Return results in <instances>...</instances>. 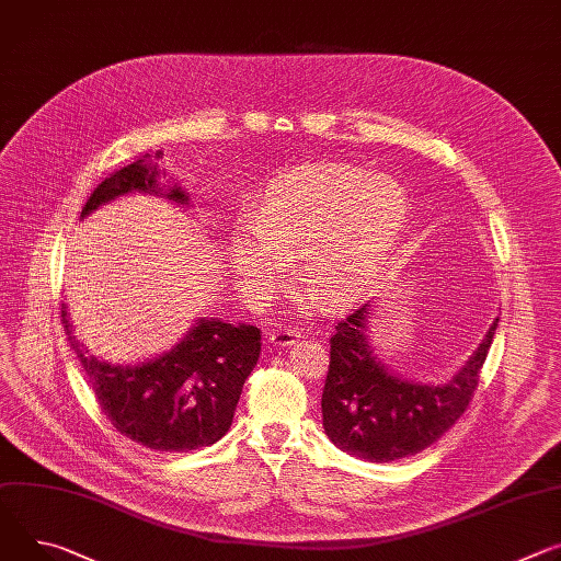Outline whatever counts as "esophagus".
I'll return each instance as SVG.
<instances>
[{"label":"esophagus","instance_id":"34e87169","mask_svg":"<svg viewBox=\"0 0 561 561\" xmlns=\"http://www.w3.org/2000/svg\"><path fill=\"white\" fill-rule=\"evenodd\" d=\"M299 337H301V333L297 329H288V327H279L271 333V342L275 346H293Z\"/></svg>","mask_w":561,"mask_h":561}]
</instances>
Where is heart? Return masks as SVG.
I'll return each mask as SVG.
<instances>
[{"label": "heart", "instance_id": "b5f03b06", "mask_svg": "<svg viewBox=\"0 0 561 561\" xmlns=\"http://www.w3.org/2000/svg\"><path fill=\"white\" fill-rule=\"evenodd\" d=\"M410 217L400 183L346 165H316L271 185L254 237L230 239V266L252 299L271 297L299 260V282L324 307L360 295L382 271Z\"/></svg>", "mask_w": 561, "mask_h": 561}]
</instances>
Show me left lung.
<instances>
[{
  "instance_id": "1",
  "label": "left lung",
  "mask_w": 561,
  "mask_h": 561,
  "mask_svg": "<svg viewBox=\"0 0 561 561\" xmlns=\"http://www.w3.org/2000/svg\"><path fill=\"white\" fill-rule=\"evenodd\" d=\"M369 309L371 304H365L335 324L322 423L340 449L371 463H389L423 451L461 419L499 320L449 382L423 385L393 376L380 363L367 337Z\"/></svg>"
}]
</instances>
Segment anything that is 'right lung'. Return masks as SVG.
I'll return each mask as SVG.
<instances>
[{"instance_id": "1", "label": "right lung", "mask_w": 561, "mask_h": 561, "mask_svg": "<svg viewBox=\"0 0 561 561\" xmlns=\"http://www.w3.org/2000/svg\"><path fill=\"white\" fill-rule=\"evenodd\" d=\"M159 174L149 154L116 170L93 190L80 217L129 192L163 194L187 206V194L179 185L165 192V185L159 187ZM62 324L100 410L123 436L154 451H190L217 443L230 430L243 382L262 353L257 327L201 318L168 353L123 367L87 353L73 335L67 307Z\"/></svg>"}]
</instances>
